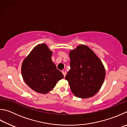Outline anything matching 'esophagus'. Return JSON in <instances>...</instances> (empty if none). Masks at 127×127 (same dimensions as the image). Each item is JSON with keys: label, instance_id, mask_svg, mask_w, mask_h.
<instances>
[{"label": "esophagus", "instance_id": "1", "mask_svg": "<svg viewBox=\"0 0 127 127\" xmlns=\"http://www.w3.org/2000/svg\"><path fill=\"white\" fill-rule=\"evenodd\" d=\"M62 74H63L64 77H65L66 76V71L65 70H63L62 71Z\"/></svg>", "mask_w": 127, "mask_h": 127}]
</instances>
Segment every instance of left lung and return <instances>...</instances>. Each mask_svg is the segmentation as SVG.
I'll return each mask as SVG.
<instances>
[{
	"label": "left lung",
	"mask_w": 127,
	"mask_h": 127,
	"mask_svg": "<svg viewBox=\"0 0 127 127\" xmlns=\"http://www.w3.org/2000/svg\"><path fill=\"white\" fill-rule=\"evenodd\" d=\"M70 70L65 79L75 96L89 98L101 88L105 77L103 63L87 46L81 44L69 52Z\"/></svg>",
	"instance_id": "8db88e82"
}]
</instances>
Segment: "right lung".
Returning a JSON list of instances; mask_svg holds the SVG:
<instances>
[{
	"mask_svg": "<svg viewBox=\"0 0 127 127\" xmlns=\"http://www.w3.org/2000/svg\"><path fill=\"white\" fill-rule=\"evenodd\" d=\"M52 52L46 44L33 49L22 63V75L27 85L41 94L52 90L64 75L57 69L51 59Z\"/></svg>",
	"mask_w": 127,
	"mask_h": 127,
	"instance_id": "obj_1",
	"label": "right lung"
}]
</instances>
